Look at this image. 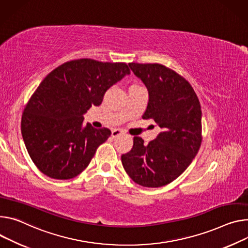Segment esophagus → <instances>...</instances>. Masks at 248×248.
<instances>
[{
    "label": "esophagus",
    "mask_w": 248,
    "mask_h": 248,
    "mask_svg": "<svg viewBox=\"0 0 248 248\" xmlns=\"http://www.w3.org/2000/svg\"><path fill=\"white\" fill-rule=\"evenodd\" d=\"M123 134H124V132L121 129H114L111 131V137L112 138H117L119 136H123Z\"/></svg>",
    "instance_id": "obj_1"
}]
</instances>
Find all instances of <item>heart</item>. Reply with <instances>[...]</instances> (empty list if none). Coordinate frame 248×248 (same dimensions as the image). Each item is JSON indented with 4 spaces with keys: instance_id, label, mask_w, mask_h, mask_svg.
Here are the masks:
<instances>
[{
    "instance_id": "1",
    "label": "heart",
    "mask_w": 248,
    "mask_h": 248,
    "mask_svg": "<svg viewBox=\"0 0 248 248\" xmlns=\"http://www.w3.org/2000/svg\"><path fill=\"white\" fill-rule=\"evenodd\" d=\"M131 86H139V85H136V84H134V85H131ZM131 86H130V87H131Z\"/></svg>"
}]
</instances>
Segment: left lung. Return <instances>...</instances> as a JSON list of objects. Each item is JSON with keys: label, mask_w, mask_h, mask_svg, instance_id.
Masks as SVG:
<instances>
[{"label": "left lung", "mask_w": 248, "mask_h": 248, "mask_svg": "<svg viewBox=\"0 0 248 248\" xmlns=\"http://www.w3.org/2000/svg\"><path fill=\"white\" fill-rule=\"evenodd\" d=\"M148 90L143 120L152 119L162 128L147 145L133 138L131 150L122 155L125 172L137 184L157 188L181 175L191 164L202 143V110L190 83L158 63H128Z\"/></svg>", "instance_id": "left-lung-1"}]
</instances>
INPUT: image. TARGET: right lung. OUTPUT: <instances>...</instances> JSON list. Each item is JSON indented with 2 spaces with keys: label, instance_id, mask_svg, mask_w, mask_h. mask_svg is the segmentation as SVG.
I'll list each match as a JSON object with an SVG mask.
<instances>
[{
  "label": "right lung",
  "instance_id": "add662e5",
  "mask_svg": "<svg viewBox=\"0 0 248 248\" xmlns=\"http://www.w3.org/2000/svg\"><path fill=\"white\" fill-rule=\"evenodd\" d=\"M129 73L123 62L82 58L63 63L43 79L20 126L31 158L44 175L68 180L87 168L110 130L84 126L83 115L100 106L107 90Z\"/></svg>",
  "mask_w": 248,
  "mask_h": 248
}]
</instances>
